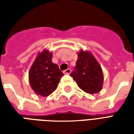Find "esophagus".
Masks as SVG:
<instances>
[{"instance_id":"1","label":"esophagus","mask_w":134,"mask_h":134,"mask_svg":"<svg viewBox=\"0 0 134 134\" xmlns=\"http://www.w3.org/2000/svg\"><path fill=\"white\" fill-rule=\"evenodd\" d=\"M63 73H64V74H66V75H69V74L71 73V70H70V68H69V69H67V70H65L63 71Z\"/></svg>"}]
</instances>
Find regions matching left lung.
<instances>
[{"instance_id":"obj_1","label":"left lung","mask_w":134,"mask_h":134,"mask_svg":"<svg viewBox=\"0 0 134 134\" xmlns=\"http://www.w3.org/2000/svg\"><path fill=\"white\" fill-rule=\"evenodd\" d=\"M70 76L75 80L79 87L90 94L100 91L103 75L102 68L90 52L81 50L78 54L75 70Z\"/></svg>"}]
</instances>
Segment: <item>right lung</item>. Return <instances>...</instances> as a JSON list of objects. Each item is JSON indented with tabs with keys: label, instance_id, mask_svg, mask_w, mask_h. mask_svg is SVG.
Wrapping results in <instances>:
<instances>
[{
	"label": "right lung",
	"instance_id": "right-lung-1",
	"mask_svg": "<svg viewBox=\"0 0 134 134\" xmlns=\"http://www.w3.org/2000/svg\"><path fill=\"white\" fill-rule=\"evenodd\" d=\"M52 53L44 50L36 57L29 73V83L37 95L46 97L57 87L64 74L58 65L52 62Z\"/></svg>",
	"mask_w": 134,
	"mask_h": 134
}]
</instances>
